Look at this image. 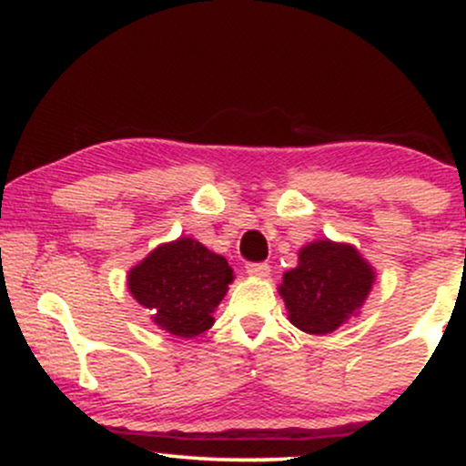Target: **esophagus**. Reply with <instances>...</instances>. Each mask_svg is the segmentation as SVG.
I'll return each mask as SVG.
<instances>
[{"label": "esophagus", "instance_id": "obj_1", "mask_svg": "<svg viewBox=\"0 0 466 466\" xmlns=\"http://www.w3.org/2000/svg\"><path fill=\"white\" fill-rule=\"evenodd\" d=\"M245 271H248V276L251 278H265L269 276V265L267 263H249L245 267Z\"/></svg>", "mask_w": 466, "mask_h": 466}]
</instances>
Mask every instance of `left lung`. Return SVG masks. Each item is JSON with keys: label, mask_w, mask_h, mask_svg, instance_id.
Here are the masks:
<instances>
[{"label": "left lung", "mask_w": 466, "mask_h": 466, "mask_svg": "<svg viewBox=\"0 0 466 466\" xmlns=\"http://www.w3.org/2000/svg\"><path fill=\"white\" fill-rule=\"evenodd\" d=\"M374 269L350 243L318 238L282 274L278 293L289 322L309 335H329L360 313L374 285Z\"/></svg>", "instance_id": "obj_1"}]
</instances>
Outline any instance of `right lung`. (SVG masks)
I'll use <instances>...</instances> for the list:
<instances>
[{
    "label": "right lung",
    "instance_id": "1",
    "mask_svg": "<svg viewBox=\"0 0 466 466\" xmlns=\"http://www.w3.org/2000/svg\"><path fill=\"white\" fill-rule=\"evenodd\" d=\"M234 280L232 267L190 237L157 245L131 267L127 287L151 322L175 337H197L215 324V309Z\"/></svg>",
    "mask_w": 466,
    "mask_h": 466
}]
</instances>
